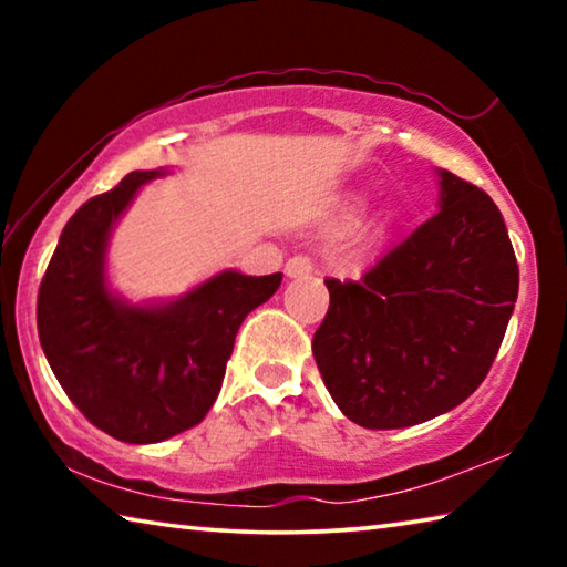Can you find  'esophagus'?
Masks as SVG:
<instances>
[{
	"instance_id": "1",
	"label": "esophagus",
	"mask_w": 567,
	"mask_h": 567,
	"mask_svg": "<svg viewBox=\"0 0 567 567\" xmlns=\"http://www.w3.org/2000/svg\"><path fill=\"white\" fill-rule=\"evenodd\" d=\"M312 270H315V265L307 255H295L285 265L287 277H307V275H312Z\"/></svg>"
}]
</instances>
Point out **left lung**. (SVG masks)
Listing matches in <instances>:
<instances>
[{
	"label": "left lung",
	"mask_w": 567,
	"mask_h": 567,
	"mask_svg": "<svg viewBox=\"0 0 567 567\" xmlns=\"http://www.w3.org/2000/svg\"><path fill=\"white\" fill-rule=\"evenodd\" d=\"M440 189V213L360 280H324L315 362L344 417L368 430L420 425L473 395L517 300L501 209L447 169Z\"/></svg>",
	"instance_id": "8db88e82"
}]
</instances>
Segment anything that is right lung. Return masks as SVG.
Here are the masks:
<instances>
[{"mask_svg": "<svg viewBox=\"0 0 567 567\" xmlns=\"http://www.w3.org/2000/svg\"><path fill=\"white\" fill-rule=\"evenodd\" d=\"M162 169L130 172L64 225L37 295L47 362L76 410L122 443L147 445L199 425L223 388L239 324L282 272H219L162 307H134L104 285L112 225Z\"/></svg>", "mask_w": 567, "mask_h": 567, "instance_id": "right-lung-1", "label": "right lung"}]
</instances>
